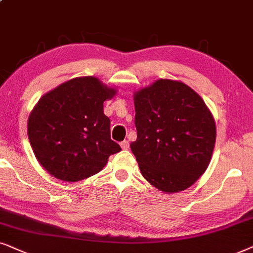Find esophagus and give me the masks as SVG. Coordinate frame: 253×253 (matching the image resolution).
Instances as JSON below:
<instances>
[{
  "label": "esophagus",
  "mask_w": 253,
  "mask_h": 253,
  "mask_svg": "<svg viewBox=\"0 0 253 253\" xmlns=\"http://www.w3.org/2000/svg\"><path fill=\"white\" fill-rule=\"evenodd\" d=\"M120 146H121V148H123V149L126 150V149H128V148H129V142L127 140H125L120 143Z\"/></svg>",
  "instance_id": "obj_1"
}]
</instances>
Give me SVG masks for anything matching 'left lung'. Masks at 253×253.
<instances>
[{
  "instance_id": "8db88e82",
  "label": "left lung",
  "mask_w": 253,
  "mask_h": 253,
  "mask_svg": "<svg viewBox=\"0 0 253 253\" xmlns=\"http://www.w3.org/2000/svg\"><path fill=\"white\" fill-rule=\"evenodd\" d=\"M137 139L130 144L142 176L158 190H186L206 171L216 128L203 98L186 84L158 80L134 96Z\"/></svg>"
}]
</instances>
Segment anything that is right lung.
<instances>
[{
	"label": "right lung",
	"mask_w": 253,
	"mask_h": 253,
	"mask_svg": "<svg viewBox=\"0 0 253 253\" xmlns=\"http://www.w3.org/2000/svg\"><path fill=\"white\" fill-rule=\"evenodd\" d=\"M116 90L96 77H79L39 99L28 121V134L37 160L58 179L79 181L106 166L121 150L111 140L110 119L103 104Z\"/></svg>",
	"instance_id": "1"
}]
</instances>
